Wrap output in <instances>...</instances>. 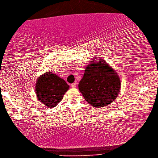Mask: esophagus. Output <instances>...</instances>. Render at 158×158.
Returning a JSON list of instances; mask_svg holds the SVG:
<instances>
[{"instance_id":"esophagus-1","label":"esophagus","mask_w":158,"mask_h":158,"mask_svg":"<svg viewBox=\"0 0 158 158\" xmlns=\"http://www.w3.org/2000/svg\"><path fill=\"white\" fill-rule=\"evenodd\" d=\"M76 85H77V83H73L71 85V86H72V88H76Z\"/></svg>"}]
</instances>
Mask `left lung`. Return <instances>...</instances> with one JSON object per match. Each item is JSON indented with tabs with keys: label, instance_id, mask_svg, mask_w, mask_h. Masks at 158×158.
<instances>
[{
	"label": "left lung",
	"instance_id": "1",
	"mask_svg": "<svg viewBox=\"0 0 158 158\" xmlns=\"http://www.w3.org/2000/svg\"><path fill=\"white\" fill-rule=\"evenodd\" d=\"M90 63L78 85L84 98L93 107L108 106L117 98L121 80L117 72L104 60Z\"/></svg>",
	"mask_w": 158,
	"mask_h": 158
}]
</instances>
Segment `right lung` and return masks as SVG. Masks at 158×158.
Instances as JSON below:
<instances>
[{"label": "right lung", "instance_id": "add662e5", "mask_svg": "<svg viewBox=\"0 0 158 158\" xmlns=\"http://www.w3.org/2000/svg\"><path fill=\"white\" fill-rule=\"evenodd\" d=\"M69 86L60 77L52 72H46L39 77L35 85V92L38 100L53 108L62 100Z\"/></svg>", "mask_w": 158, "mask_h": 158}]
</instances>
